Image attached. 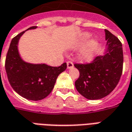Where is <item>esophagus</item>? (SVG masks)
<instances>
[{"label": "esophagus", "instance_id": "34e87169", "mask_svg": "<svg viewBox=\"0 0 132 132\" xmlns=\"http://www.w3.org/2000/svg\"><path fill=\"white\" fill-rule=\"evenodd\" d=\"M73 67V63L71 61H67V68L68 69H71Z\"/></svg>", "mask_w": 132, "mask_h": 132}]
</instances>
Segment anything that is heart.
<instances>
[{
	"label": "heart",
	"instance_id": "heart-1",
	"mask_svg": "<svg viewBox=\"0 0 132 132\" xmlns=\"http://www.w3.org/2000/svg\"><path fill=\"white\" fill-rule=\"evenodd\" d=\"M96 45H97V44L95 42H93V43L90 44V45L89 46L88 48L83 52L82 56H83L84 60L89 61L93 59L95 52V49H96Z\"/></svg>",
	"mask_w": 132,
	"mask_h": 132
}]
</instances>
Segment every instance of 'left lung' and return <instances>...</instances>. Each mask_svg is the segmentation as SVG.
Listing matches in <instances>:
<instances>
[{"label":"left lung","instance_id":"left-lung-1","mask_svg":"<svg viewBox=\"0 0 132 132\" xmlns=\"http://www.w3.org/2000/svg\"><path fill=\"white\" fill-rule=\"evenodd\" d=\"M108 51L102 56H96L90 63H75L80 76L75 82L78 93L88 100L107 96L119 83L123 70V50L116 36L105 30Z\"/></svg>","mask_w":132,"mask_h":132}]
</instances>
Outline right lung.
I'll use <instances>...</instances> for the list:
<instances>
[{"mask_svg": "<svg viewBox=\"0 0 132 132\" xmlns=\"http://www.w3.org/2000/svg\"><path fill=\"white\" fill-rule=\"evenodd\" d=\"M36 26L28 30L35 29ZM24 31L13 38L7 52L5 67L7 79L14 90L30 100H40L48 96L54 87L58 76L67 68L66 63L59 66L25 63L19 56L18 43Z\"/></svg>", "mask_w": 132, "mask_h": 132, "instance_id": "add662e5", "label": "right lung"}]
</instances>
